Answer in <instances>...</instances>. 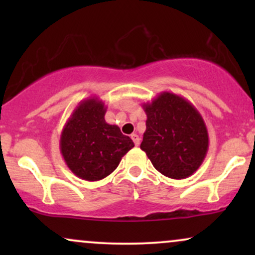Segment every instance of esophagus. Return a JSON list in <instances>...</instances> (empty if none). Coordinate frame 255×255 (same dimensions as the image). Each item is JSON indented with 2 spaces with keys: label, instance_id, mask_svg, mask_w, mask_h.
<instances>
[{
  "label": "esophagus",
  "instance_id": "1",
  "mask_svg": "<svg viewBox=\"0 0 255 255\" xmlns=\"http://www.w3.org/2000/svg\"><path fill=\"white\" fill-rule=\"evenodd\" d=\"M130 137H131V140L134 141V144H135V146H139V144H140L139 135H137V134H131Z\"/></svg>",
  "mask_w": 255,
  "mask_h": 255
}]
</instances>
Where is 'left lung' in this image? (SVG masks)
Listing matches in <instances>:
<instances>
[{"instance_id": "obj_1", "label": "left lung", "mask_w": 255, "mask_h": 255, "mask_svg": "<svg viewBox=\"0 0 255 255\" xmlns=\"http://www.w3.org/2000/svg\"><path fill=\"white\" fill-rule=\"evenodd\" d=\"M142 108L147 120L140 148L154 168L175 180L194 174L209 150V133L200 113L171 92L159 93Z\"/></svg>"}]
</instances>
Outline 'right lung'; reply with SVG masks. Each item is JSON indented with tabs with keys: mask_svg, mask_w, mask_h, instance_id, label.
<instances>
[{
	"mask_svg": "<svg viewBox=\"0 0 255 255\" xmlns=\"http://www.w3.org/2000/svg\"><path fill=\"white\" fill-rule=\"evenodd\" d=\"M107 107L97 97L80 102L64 125L60 150L67 166L85 181H99L118 168L134 142L105 122Z\"/></svg>",
	"mask_w": 255,
	"mask_h": 255,
	"instance_id": "obj_1",
	"label": "right lung"
}]
</instances>
